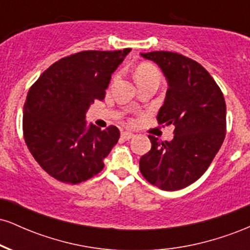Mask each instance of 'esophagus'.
I'll list each match as a JSON object with an SVG mask.
<instances>
[{
  "label": "esophagus",
  "mask_w": 250,
  "mask_h": 250,
  "mask_svg": "<svg viewBox=\"0 0 250 250\" xmlns=\"http://www.w3.org/2000/svg\"><path fill=\"white\" fill-rule=\"evenodd\" d=\"M121 136H122V139H125V140H131L135 135L133 133H130V131H122Z\"/></svg>",
  "instance_id": "1"
}]
</instances>
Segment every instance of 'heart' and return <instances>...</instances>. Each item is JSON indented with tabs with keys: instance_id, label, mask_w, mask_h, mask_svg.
Returning a JSON list of instances; mask_svg holds the SVG:
<instances>
[{
	"instance_id": "heart-1",
	"label": "heart",
	"mask_w": 250,
	"mask_h": 250,
	"mask_svg": "<svg viewBox=\"0 0 250 250\" xmlns=\"http://www.w3.org/2000/svg\"><path fill=\"white\" fill-rule=\"evenodd\" d=\"M135 80H136L137 84L147 81L160 82L161 81V74L154 65L145 63V64L139 65L136 70H135Z\"/></svg>"
}]
</instances>
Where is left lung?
<instances>
[{
    "label": "left lung",
    "mask_w": 250,
    "mask_h": 250,
    "mask_svg": "<svg viewBox=\"0 0 250 250\" xmlns=\"http://www.w3.org/2000/svg\"><path fill=\"white\" fill-rule=\"evenodd\" d=\"M156 63L168 83L160 125H173L174 139L149 135L151 149L140 159L146 180L162 190L188 187L207 170L226 136V102L213 77L200 63L171 51L142 53Z\"/></svg>",
    "instance_id": "1"
}]
</instances>
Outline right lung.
Listing matches in <instances>:
<instances>
[{
    "instance_id": "right-lung-1",
    "label": "right lung",
    "mask_w": 250,
    "mask_h": 250,
    "mask_svg": "<svg viewBox=\"0 0 250 250\" xmlns=\"http://www.w3.org/2000/svg\"><path fill=\"white\" fill-rule=\"evenodd\" d=\"M130 50H87L63 57L31 85L23 107L24 141L54 179L77 185L104 167L120 130L87 125L85 114L95 100L104 99L111 75Z\"/></svg>"
}]
</instances>
